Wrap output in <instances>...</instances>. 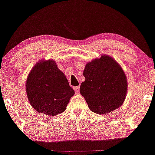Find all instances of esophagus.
<instances>
[{
    "label": "esophagus",
    "instance_id": "esophagus-1",
    "mask_svg": "<svg viewBox=\"0 0 155 155\" xmlns=\"http://www.w3.org/2000/svg\"><path fill=\"white\" fill-rule=\"evenodd\" d=\"M79 88H80V87H79V86L74 87V91H75L76 93H79Z\"/></svg>",
    "mask_w": 155,
    "mask_h": 155
}]
</instances>
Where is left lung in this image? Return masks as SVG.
<instances>
[{
    "label": "left lung",
    "mask_w": 155,
    "mask_h": 155,
    "mask_svg": "<svg viewBox=\"0 0 155 155\" xmlns=\"http://www.w3.org/2000/svg\"><path fill=\"white\" fill-rule=\"evenodd\" d=\"M81 84L82 95L92 111L98 114L110 113L123 104L127 81L122 68L111 57L102 55L87 63Z\"/></svg>",
    "instance_id": "8db88e82"
}]
</instances>
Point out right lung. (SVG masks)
Returning a JSON list of instances; mask_svg holds the SVG:
<instances>
[{
	"label": "right lung",
	"instance_id": "add662e5",
	"mask_svg": "<svg viewBox=\"0 0 155 155\" xmlns=\"http://www.w3.org/2000/svg\"><path fill=\"white\" fill-rule=\"evenodd\" d=\"M28 101L35 111L56 116L65 110L74 90L54 60H40L26 81Z\"/></svg>",
	"mask_w": 155,
	"mask_h": 155
}]
</instances>
